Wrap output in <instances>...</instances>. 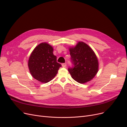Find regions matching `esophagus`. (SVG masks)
I'll use <instances>...</instances> for the list:
<instances>
[{
	"instance_id": "obj_1",
	"label": "esophagus",
	"mask_w": 127,
	"mask_h": 127,
	"mask_svg": "<svg viewBox=\"0 0 127 127\" xmlns=\"http://www.w3.org/2000/svg\"><path fill=\"white\" fill-rule=\"evenodd\" d=\"M66 63H63V64H62V66L63 67H66Z\"/></svg>"
}]
</instances>
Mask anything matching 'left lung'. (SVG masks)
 I'll return each instance as SVG.
<instances>
[{"mask_svg":"<svg viewBox=\"0 0 127 127\" xmlns=\"http://www.w3.org/2000/svg\"><path fill=\"white\" fill-rule=\"evenodd\" d=\"M69 51L73 66L68 70L72 78L80 84L93 79L98 70V59L93 50L84 42H79Z\"/></svg>","mask_w":127,"mask_h":127,"instance_id":"obj_1","label":"left lung"}]
</instances>
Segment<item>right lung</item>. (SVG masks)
<instances>
[{"instance_id": "right-lung-1", "label": "right lung", "mask_w": 127, "mask_h": 127, "mask_svg": "<svg viewBox=\"0 0 127 127\" xmlns=\"http://www.w3.org/2000/svg\"><path fill=\"white\" fill-rule=\"evenodd\" d=\"M53 49L47 43H42L33 50L29 58L28 66L33 78L47 83L54 78L61 64L57 62Z\"/></svg>"}]
</instances>
